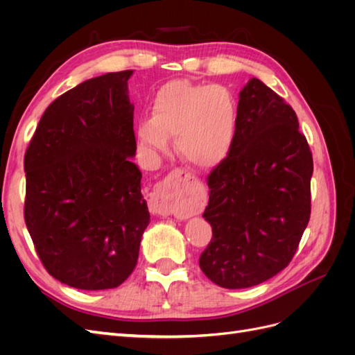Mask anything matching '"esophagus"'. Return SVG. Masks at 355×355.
Returning a JSON list of instances; mask_svg holds the SVG:
<instances>
[{
  "instance_id": "34e87169",
  "label": "esophagus",
  "mask_w": 355,
  "mask_h": 355,
  "mask_svg": "<svg viewBox=\"0 0 355 355\" xmlns=\"http://www.w3.org/2000/svg\"><path fill=\"white\" fill-rule=\"evenodd\" d=\"M149 210L155 214H161V216H168V214L173 213L170 198L161 188H157L153 192L151 200H149Z\"/></svg>"
}]
</instances>
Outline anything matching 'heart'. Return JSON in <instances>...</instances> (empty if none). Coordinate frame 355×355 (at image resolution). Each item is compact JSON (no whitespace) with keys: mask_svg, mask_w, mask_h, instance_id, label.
<instances>
[{"mask_svg":"<svg viewBox=\"0 0 355 355\" xmlns=\"http://www.w3.org/2000/svg\"><path fill=\"white\" fill-rule=\"evenodd\" d=\"M153 116L139 120L136 136L148 153L164 151L175 138L176 153L192 167L213 168L230 154L239 125V105L218 84L173 80L151 102Z\"/></svg>","mask_w":355,"mask_h":355,"instance_id":"1","label":"heart"}]
</instances>
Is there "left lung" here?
<instances>
[{
  "label": "left lung",
  "instance_id": "obj_1",
  "mask_svg": "<svg viewBox=\"0 0 355 355\" xmlns=\"http://www.w3.org/2000/svg\"><path fill=\"white\" fill-rule=\"evenodd\" d=\"M313 154L296 112L261 80L240 92L230 154L207 176L202 218L213 239L200 256L209 280L245 288L292 261L311 214Z\"/></svg>",
  "mask_w": 355,
  "mask_h": 355
}]
</instances>
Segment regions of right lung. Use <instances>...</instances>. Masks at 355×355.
<instances>
[{"mask_svg":"<svg viewBox=\"0 0 355 355\" xmlns=\"http://www.w3.org/2000/svg\"><path fill=\"white\" fill-rule=\"evenodd\" d=\"M132 73H105L59 96L25 154L26 228L47 272L75 288L124 283L149 223L142 173L130 159Z\"/></svg>","mask_w":355,"mask_h":355,"instance_id":"add662e5","label":"right lung"}]
</instances>
